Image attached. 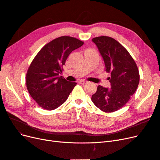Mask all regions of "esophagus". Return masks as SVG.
<instances>
[{
    "mask_svg": "<svg viewBox=\"0 0 160 160\" xmlns=\"http://www.w3.org/2000/svg\"><path fill=\"white\" fill-rule=\"evenodd\" d=\"M87 83H88V81H85V80H80L79 81V83H80V84H85Z\"/></svg>",
    "mask_w": 160,
    "mask_h": 160,
    "instance_id": "1",
    "label": "esophagus"
}]
</instances>
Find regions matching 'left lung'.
Segmentation results:
<instances>
[{"instance_id": "left-lung-1", "label": "left lung", "mask_w": 160, "mask_h": 160, "mask_svg": "<svg viewBox=\"0 0 160 160\" xmlns=\"http://www.w3.org/2000/svg\"><path fill=\"white\" fill-rule=\"evenodd\" d=\"M111 72V88L99 85L92 95L93 103L101 111L111 113L123 108L136 91L139 73L138 67L125 48L114 38L101 36L92 38Z\"/></svg>"}]
</instances>
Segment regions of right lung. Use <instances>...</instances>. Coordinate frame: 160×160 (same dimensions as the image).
I'll list each match as a JSON object with an SVG mask.
<instances>
[{
	"label": "right lung",
	"mask_w": 160,
	"mask_h": 160,
	"mask_svg": "<svg viewBox=\"0 0 160 160\" xmlns=\"http://www.w3.org/2000/svg\"><path fill=\"white\" fill-rule=\"evenodd\" d=\"M83 45L74 37H60L47 43L34 58L27 71V88L40 107L55 109L68 98L77 83L59 74L70 53Z\"/></svg>",
	"instance_id": "1"
}]
</instances>
